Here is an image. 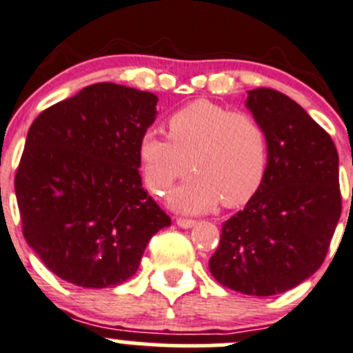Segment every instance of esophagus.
<instances>
[{"instance_id": "1", "label": "esophagus", "mask_w": 353, "mask_h": 353, "mask_svg": "<svg viewBox=\"0 0 353 353\" xmlns=\"http://www.w3.org/2000/svg\"><path fill=\"white\" fill-rule=\"evenodd\" d=\"M176 223L183 229H191V227L196 225V220H191V219H177Z\"/></svg>"}]
</instances>
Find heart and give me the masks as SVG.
Listing matches in <instances>:
<instances>
[{"label":"heart","instance_id":"heart-1","mask_svg":"<svg viewBox=\"0 0 353 353\" xmlns=\"http://www.w3.org/2000/svg\"><path fill=\"white\" fill-rule=\"evenodd\" d=\"M169 137L147 131L138 143L145 181L154 193L193 170L170 205L201 213L222 199L239 206L258 193L268 169V134L254 116L196 101L169 117Z\"/></svg>","mask_w":353,"mask_h":353}]
</instances>
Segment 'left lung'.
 <instances>
[{
    "instance_id": "left-lung-1",
    "label": "left lung",
    "mask_w": 353,
    "mask_h": 353,
    "mask_svg": "<svg viewBox=\"0 0 353 353\" xmlns=\"http://www.w3.org/2000/svg\"><path fill=\"white\" fill-rule=\"evenodd\" d=\"M245 108L268 134V169L244 210L223 222L210 272L258 297L297 287L323 265L341 215L333 140L282 92L254 88Z\"/></svg>"
}]
</instances>
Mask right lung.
Masks as SVG:
<instances>
[{
	"label": "right lung",
	"instance_id": "add662e5",
	"mask_svg": "<svg viewBox=\"0 0 353 353\" xmlns=\"http://www.w3.org/2000/svg\"><path fill=\"white\" fill-rule=\"evenodd\" d=\"M157 95L88 85L42 110L15 176L27 244L78 287L119 285L170 219L141 186L138 143L154 124Z\"/></svg>",
	"mask_w": 353,
	"mask_h": 353
}]
</instances>
